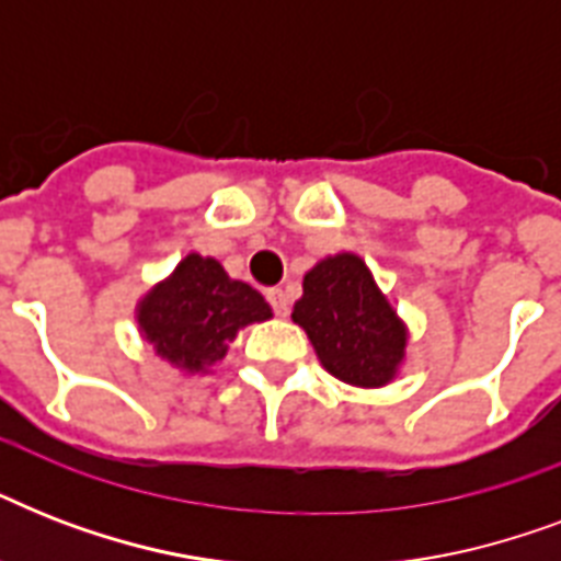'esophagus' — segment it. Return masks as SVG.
I'll return each mask as SVG.
<instances>
[{
    "instance_id": "1",
    "label": "esophagus",
    "mask_w": 561,
    "mask_h": 561,
    "mask_svg": "<svg viewBox=\"0 0 561 561\" xmlns=\"http://www.w3.org/2000/svg\"><path fill=\"white\" fill-rule=\"evenodd\" d=\"M267 302L273 306V311H276V317H288L290 311V302H288V294L282 288H271L267 290Z\"/></svg>"
}]
</instances>
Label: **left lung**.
I'll list each match as a JSON object with an SVG mask.
<instances>
[{"label":"left lung","mask_w":561,"mask_h":561,"mask_svg":"<svg viewBox=\"0 0 561 561\" xmlns=\"http://www.w3.org/2000/svg\"><path fill=\"white\" fill-rule=\"evenodd\" d=\"M294 323L308 334L325 373L378 390L399 378L410 329L358 253L325 255L306 273Z\"/></svg>","instance_id":"left-lung-1"}]
</instances>
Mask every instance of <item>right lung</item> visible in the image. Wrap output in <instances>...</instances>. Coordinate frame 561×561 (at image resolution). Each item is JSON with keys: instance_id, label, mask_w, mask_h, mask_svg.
<instances>
[{"instance_id": "add662e5", "label": "right lung", "mask_w": 561, "mask_h": 561, "mask_svg": "<svg viewBox=\"0 0 561 561\" xmlns=\"http://www.w3.org/2000/svg\"><path fill=\"white\" fill-rule=\"evenodd\" d=\"M134 317L157 358L183 378H201L215 373L241 329L271 320L273 311L247 282L229 279L218 259L188 253L145 290Z\"/></svg>"}]
</instances>
